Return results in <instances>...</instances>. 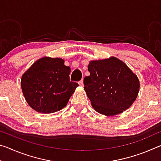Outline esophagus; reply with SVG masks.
<instances>
[{
    "label": "esophagus",
    "instance_id": "obj_1",
    "mask_svg": "<svg viewBox=\"0 0 161 161\" xmlns=\"http://www.w3.org/2000/svg\"><path fill=\"white\" fill-rule=\"evenodd\" d=\"M79 84H80V85L81 86H84V84H83V80H80V81H79Z\"/></svg>",
    "mask_w": 161,
    "mask_h": 161
}]
</instances>
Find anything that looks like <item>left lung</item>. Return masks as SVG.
Returning a JSON list of instances; mask_svg holds the SVG:
<instances>
[{
    "label": "left lung",
    "mask_w": 161,
    "mask_h": 161,
    "mask_svg": "<svg viewBox=\"0 0 161 161\" xmlns=\"http://www.w3.org/2000/svg\"><path fill=\"white\" fill-rule=\"evenodd\" d=\"M88 70L90 75L84 79V90L97 112L114 116L133 104L139 91V80L124 62L114 57L92 61Z\"/></svg>",
    "instance_id": "left-lung-1"
}]
</instances>
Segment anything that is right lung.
Masks as SVG:
<instances>
[{"mask_svg":"<svg viewBox=\"0 0 161 161\" xmlns=\"http://www.w3.org/2000/svg\"><path fill=\"white\" fill-rule=\"evenodd\" d=\"M64 62L60 58H43L22 76L24 97L37 112L51 114L62 109L79 86L70 81V67Z\"/></svg>","mask_w":161,"mask_h":161,"instance_id":"add662e5","label":"right lung"}]
</instances>
